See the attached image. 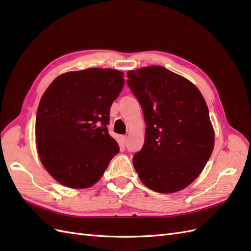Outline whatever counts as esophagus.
Segmentation results:
<instances>
[{
  "label": "esophagus",
  "mask_w": 251,
  "mask_h": 251,
  "mask_svg": "<svg viewBox=\"0 0 251 251\" xmlns=\"http://www.w3.org/2000/svg\"><path fill=\"white\" fill-rule=\"evenodd\" d=\"M121 140H123L124 144H126V140H127V137H126V136H123V137H121Z\"/></svg>",
  "instance_id": "34e87169"
}]
</instances>
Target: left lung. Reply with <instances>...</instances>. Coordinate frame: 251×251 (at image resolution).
<instances>
[{
  "label": "left lung",
  "mask_w": 251,
  "mask_h": 251,
  "mask_svg": "<svg viewBox=\"0 0 251 251\" xmlns=\"http://www.w3.org/2000/svg\"><path fill=\"white\" fill-rule=\"evenodd\" d=\"M126 77L147 125L134 168L155 192L181 191L199 176L214 150L207 104L194 83L164 67H143Z\"/></svg>",
  "instance_id": "obj_1"
}]
</instances>
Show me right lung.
<instances>
[{
    "label": "right lung",
    "mask_w": 251,
    "mask_h": 251,
    "mask_svg": "<svg viewBox=\"0 0 251 251\" xmlns=\"http://www.w3.org/2000/svg\"><path fill=\"white\" fill-rule=\"evenodd\" d=\"M124 85L123 72L91 68L59 75L45 91L36 112V148L60 184L92 186L118 154L107 126Z\"/></svg>",
    "instance_id": "right-lung-1"
}]
</instances>
